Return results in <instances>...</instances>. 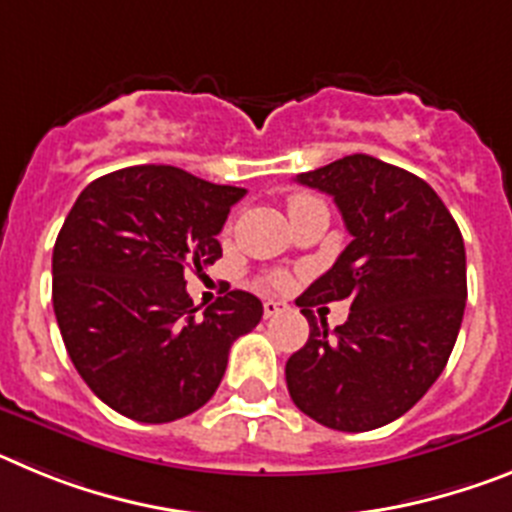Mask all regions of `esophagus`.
<instances>
[{
	"instance_id": "obj_1",
	"label": "esophagus",
	"mask_w": 512,
	"mask_h": 512,
	"mask_svg": "<svg viewBox=\"0 0 512 512\" xmlns=\"http://www.w3.org/2000/svg\"><path fill=\"white\" fill-rule=\"evenodd\" d=\"M284 310H289L287 302H279V300H266L264 302V315H266V318H277L279 312H284Z\"/></svg>"
}]
</instances>
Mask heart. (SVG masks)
<instances>
[{
  "instance_id": "obj_1",
  "label": "heart",
  "mask_w": 512,
  "mask_h": 512,
  "mask_svg": "<svg viewBox=\"0 0 512 512\" xmlns=\"http://www.w3.org/2000/svg\"><path fill=\"white\" fill-rule=\"evenodd\" d=\"M307 202H312V197H307V194H292V197H289V212L297 210V207H302V205H307ZM279 282H282V279H279Z\"/></svg>"
}]
</instances>
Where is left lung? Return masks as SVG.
Instances as JSON below:
<instances>
[{
  "mask_svg": "<svg viewBox=\"0 0 512 512\" xmlns=\"http://www.w3.org/2000/svg\"><path fill=\"white\" fill-rule=\"evenodd\" d=\"M297 182L333 197L351 243L297 297L310 338L284 369L289 397L333 431H372L408 413L449 361L467 302L464 238L420 176L366 153ZM336 299L352 312L328 331L311 307Z\"/></svg>",
  "mask_w": 512,
  "mask_h": 512,
  "instance_id": "left-lung-1",
  "label": "left lung"
}]
</instances>
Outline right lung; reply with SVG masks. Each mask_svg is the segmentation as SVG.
I'll use <instances>...</instances> for the list:
<instances>
[{"label": "right lung", "mask_w": 512, "mask_h": 512, "mask_svg": "<svg viewBox=\"0 0 512 512\" xmlns=\"http://www.w3.org/2000/svg\"><path fill=\"white\" fill-rule=\"evenodd\" d=\"M246 189L176 166H130L94 179L53 246V312L76 372L112 410L171 423L200 410L235 338L264 315L233 289L194 320L184 271L223 256L217 233Z\"/></svg>", "instance_id": "add662e5"}]
</instances>
